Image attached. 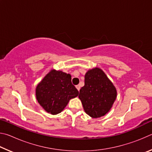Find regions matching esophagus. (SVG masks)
<instances>
[{
  "label": "esophagus",
  "mask_w": 152,
  "mask_h": 152,
  "mask_svg": "<svg viewBox=\"0 0 152 152\" xmlns=\"http://www.w3.org/2000/svg\"><path fill=\"white\" fill-rule=\"evenodd\" d=\"M76 88L78 89V91H80V85H76Z\"/></svg>",
  "instance_id": "obj_1"
}]
</instances>
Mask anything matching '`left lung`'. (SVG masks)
Returning <instances> with one entry per match:
<instances>
[{"mask_svg":"<svg viewBox=\"0 0 152 152\" xmlns=\"http://www.w3.org/2000/svg\"><path fill=\"white\" fill-rule=\"evenodd\" d=\"M84 111L90 117L104 116L111 109L117 98V90L101 69L89 70L84 76V86L80 90Z\"/></svg>","mask_w":152,"mask_h":152,"instance_id":"obj_1","label":"left lung"}]
</instances>
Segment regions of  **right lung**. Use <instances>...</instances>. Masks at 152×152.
<instances>
[{
    "instance_id": "1",
    "label": "right lung",
    "mask_w": 152,
    "mask_h": 152,
    "mask_svg": "<svg viewBox=\"0 0 152 152\" xmlns=\"http://www.w3.org/2000/svg\"><path fill=\"white\" fill-rule=\"evenodd\" d=\"M71 75L51 70L36 87V98L43 109L51 115L61 113L71 99L78 95Z\"/></svg>"
}]
</instances>
